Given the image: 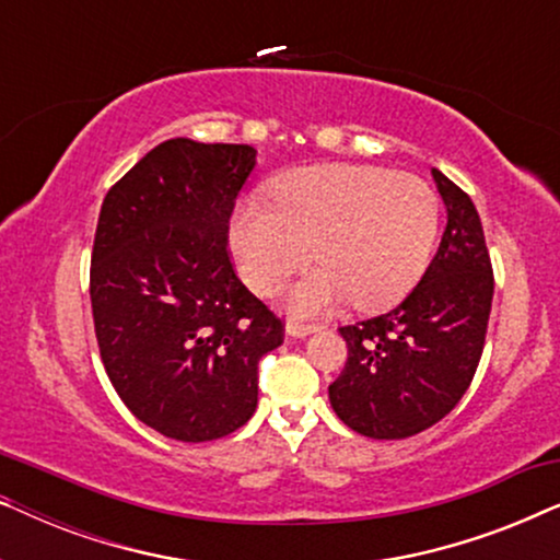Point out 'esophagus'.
<instances>
[{"mask_svg":"<svg viewBox=\"0 0 560 560\" xmlns=\"http://www.w3.org/2000/svg\"><path fill=\"white\" fill-rule=\"evenodd\" d=\"M313 331H318V326L298 324V320H288V326H285V334L293 336V339H305V336H311Z\"/></svg>","mask_w":560,"mask_h":560,"instance_id":"34e87169","label":"esophagus"}]
</instances>
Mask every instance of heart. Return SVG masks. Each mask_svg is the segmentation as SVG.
I'll list each match as a JSON object with an SVG mask.
<instances>
[{
	"label": "heart",
	"mask_w": 560,
	"mask_h": 560,
	"mask_svg": "<svg viewBox=\"0 0 560 560\" xmlns=\"http://www.w3.org/2000/svg\"><path fill=\"white\" fill-rule=\"evenodd\" d=\"M439 196L420 175L372 165H313L272 186V203L244 198L232 219V252L244 282L272 293L303 265L318 267L288 293L293 313H318L351 298L385 308L425 272L439 234Z\"/></svg>",
	"instance_id": "heart-1"
}]
</instances>
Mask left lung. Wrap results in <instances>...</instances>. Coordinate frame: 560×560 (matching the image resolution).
Segmentation results:
<instances>
[{
	"label": "left lung",
	"instance_id": "obj_1",
	"mask_svg": "<svg viewBox=\"0 0 560 560\" xmlns=\"http://www.w3.org/2000/svg\"><path fill=\"white\" fill-rule=\"evenodd\" d=\"M431 173L446 203L433 262L397 308L339 328L349 357L328 400L366 439H408L446 418L485 349L494 293L485 229L471 198L441 171Z\"/></svg>",
	"mask_w": 560,
	"mask_h": 560
}]
</instances>
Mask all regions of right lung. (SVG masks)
Here are the masks:
<instances>
[{"label":"right lung","instance_id":"obj_1","mask_svg":"<svg viewBox=\"0 0 560 560\" xmlns=\"http://www.w3.org/2000/svg\"><path fill=\"white\" fill-rule=\"evenodd\" d=\"M257 150L175 137L150 150L98 213L91 311L121 402L183 443L234 433L257 408V364L282 320L236 278L229 217Z\"/></svg>","mask_w":560,"mask_h":560}]
</instances>
